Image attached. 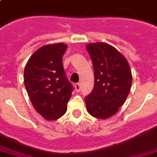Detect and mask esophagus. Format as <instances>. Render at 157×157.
<instances>
[{
    "label": "esophagus",
    "mask_w": 157,
    "mask_h": 157,
    "mask_svg": "<svg viewBox=\"0 0 157 157\" xmlns=\"http://www.w3.org/2000/svg\"><path fill=\"white\" fill-rule=\"evenodd\" d=\"M74 90L76 92H79L80 91V84L79 83H75L74 84Z\"/></svg>",
    "instance_id": "34e87169"
}]
</instances>
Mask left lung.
<instances>
[{
	"instance_id": "1",
	"label": "left lung",
	"mask_w": 157,
	"mask_h": 157,
	"mask_svg": "<svg viewBox=\"0 0 157 157\" xmlns=\"http://www.w3.org/2000/svg\"><path fill=\"white\" fill-rule=\"evenodd\" d=\"M94 85L85 98L87 110L93 117L105 120L116 114L124 105L131 87L130 65L117 49L105 42L89 43Z\"/></svg>"
}]
</instances>
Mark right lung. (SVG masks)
I'll return each mask as SVG.
<instances>
[{
  "instance_id": "obj_1",
  "label": "right lung",
  "mask_w": 157,
  "mask_h": 157,
  "mask_svg": "<svg viewBox=\"0 0 157 157\" xmlns=\"http://www.w3.org/2000/svg\"><path fill=\"white\" fill-rule=\"evenodd\" d=\"M67 48L61 42L42 46L31 56L24 69V84L31 102L47 121L64 115L72 95L73 85L62 62Z\"/></svg>"
}]
</instances>
